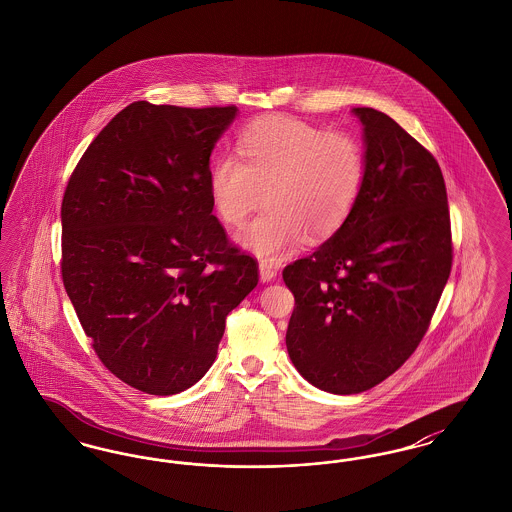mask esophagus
Here are the masks:
<instances>
[{"label": "esophagus", "mask_w": 512, "mask_h": 512, "mask_svg": "<svg viewBox=\"0 0 512 512\" xmlns=\"http://www.w3.org/2000/svg\"><path fill=\"white\" fill-rule=\"evenodd\" d=\"M259 274H261L263 282H270V280L276 278V267L272 263H268V261H261L259 263Z\"/></svg>", "instance_id": "1"}]
</instances>
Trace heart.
Here are the masks:
<instances>
[{"label":"heart","mask_w":512,"mask_h":512,"mask_svg":"<svg viewBox=\"0 0 512 512\" xmlns=\"http://www.w3.org/2000/svg\"><path fill=\"white\" fill-rule=\"evenodd\" d=\"M238 153L219 157L209 172V195L219 219L240 226V244L263 259H278L305 236L322 242L340 232L365 190L368 157L363 140L293 117L249 124Z\"/></svg>","instance_id":"heart-1"}]
</instances>
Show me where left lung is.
<instances>
[{
    "label": "left lung",
    "instance_id": "8db88e82",
    "mask_svg": "<svg viewBox=\"0 0 512 512\" xmlns=\"http://www.w3.org/2000/svg\"><path fill=\"white\" fill-rule=\"evenodd\" d=\"M365 126V190L315 253L282 270L295 297L286 345L299 374L330 393L384 382L428 332L453 265L438 161L382 111Z\"/></svg>",
    "mask_w": 512,
    "mask_h": 512
}]
</instances>
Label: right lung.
<instances>
[{
    "label": "right lung",
    "mask_w": 512,
    "mask_h": 512,
    "mask_svg": "<svg viewBox=\"0 0 512 512\" xmlns=\"http://www.w3.org/2000/svg\"><path fill=\"white\" fill-rule=\"evenodd\" d=\"M236 105L134 101L99 132L61 203V276L109 372L151 395L188 390L217 357L259 265L213 215L209 157Z\"/></svg>",
    "instance_id": "1"
}]
</instances>
